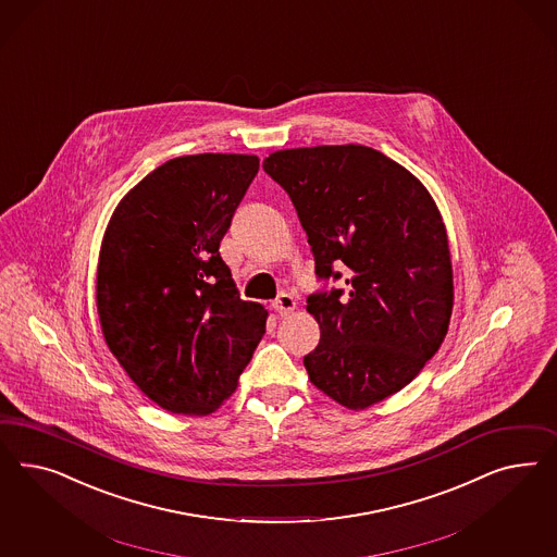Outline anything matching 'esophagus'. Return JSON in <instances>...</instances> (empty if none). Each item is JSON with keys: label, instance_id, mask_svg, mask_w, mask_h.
<instances>
[{"label": "esophagus", "instance_id": "obj_1", "mask_svg": "<svg viewBox=\"0 0 557 557\" xmlns=\"http://www.w3.org/2000/svg\"><path fill=\"white\" fill-rule=\"evenodd\" d=\"M273 310L280 314V317H287L296 310V298L289 296V294H282L277 296V300L273 302Z\"/></svg>", "mask_w": 557, "mask_h": 557}]
</instances>
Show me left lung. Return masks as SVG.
<instances>
[{
  "label": "left lung",
  "mask_w": 557,
  "mask_h": 557,
  "mask_svg": "<svg viewBox=\"0 0 557 557\" xmlns=\"http://www.w3.org/2000/svg\"><path fill=\"white\" fill-rule=\"evenodd\" d=\"M263 169L296 206L319 277L347 268V292L312 294L321 343L310 382L351 410L410 384L437 354L454 310L445 222L429 189L384 152L322 145L271 152Z\"/></svg>",
  "instance_id": "8db88e82"
}]
</instances>
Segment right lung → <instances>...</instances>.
Segmentation results:
<instances>
[{
  "label": "right lung",
  "instance_id": "obj_1",
  "mask_svg": "<svg viewBox=\"0 0 557 557\" xmlns=\"http://www.w3.org/2000/svg\"><path fill=\"white\" fill-rule=\"evenodd\" d=\"M255 154L177 157L143 177L101 238V335L138 389L175 414L203 417L233 394L268 310L240 300L220 257Z\"/></svg>",
  "mask_w": 557,
  "mask_h": 557
}]
</instances>
